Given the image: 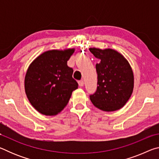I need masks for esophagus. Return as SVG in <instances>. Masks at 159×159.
Here are the masks:
<instances>
[{"mask_svg":"<svg viewBox=\"0 0 159 159\" xmlns=\"http://www.w3.org/2000/svg\"><path fill=\"white\" fill-rule=\"evenodd\" d=\"M79 86H80V87H82V86H83V85H84V81H83V80H79Z\"/></svg>","mask_w":159,"mask_h":159,"instance_id":"34e87169","label":"esophagus"}]
</instances>
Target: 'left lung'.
I'll return each instance as SVG.
<instances>
[{"instance_id": "8db88e82", "label": "left lung", "mask_w": 159, "mask_h": 159, "mask_svg": "<svg viewBox=\"0 0 159 159\" xmlns=\"http://www.w3.org/2000/svg\"><path fill=\"white\" fill-rule=\"evenodd\" d=\"M99 63L96 64L98 88L90 95L92 103L105 111L118 110L125 105L133 90L134 76L128 61L112 49L90 48Z\"/></svg>"}]
</instances>
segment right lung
I'll use <instances>...</instances> for the list:
<instances>
[{"label": "right lung", "instance_id": "right-lung-1", "mask_svg": "<svg viewBox=\"0 0 159 159\" xmlns=\"http://www.w3.org/2000/svg\"><path fill=\"white\" fill-rule=\"evenodd\" d=\"M74 52V49L47 51L29 66L25 80V92L31 105L41 114H58L78 88V83L72 77L74 70L67 66Z\"/></svg>", "mask_w": 159, "mask_h": 159}]
</instances>
